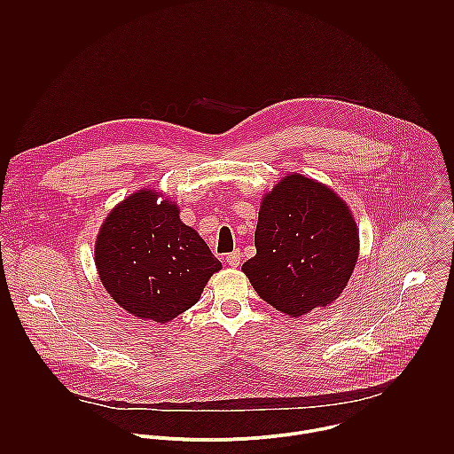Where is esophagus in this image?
<instances>
[{
	"label": "esophagus",
	"instance_id": "34e87169",
	"mask_svg": "<svg viewBox=\"0 0 454 454\" xmlns=\"http://www.w3.org/2000/svg\"><path fill=\"white\" fill-rule=\"evenodd\" d=\"M225 262L231 265V267H238L239 262H241V254L239 252H232L225 257Z\"/></svg>",
	"mask_w": 454,
	"mask_h": 454
}]
</instances>
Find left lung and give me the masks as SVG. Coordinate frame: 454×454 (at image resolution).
<instances>
[{"mask_svg":"<svg viewBox=\"0 0 454 454\" xmlns=\"http://www.w3.org/2000/svg\"><path fill=\"white\" fill-rule=\"evenodd\" d=\"M257 255L241 270L274 309L301 318L346 288L360 238L349 206L330 187L292 173L262 195Z\"/></svg>","mask_w":454,"mask_h":454,"instance_id":"obj_1","label":"left lung"}]
</instances>
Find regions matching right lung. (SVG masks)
<instances>
[{"label": "right lung", "mask_w": 454, "mask_h": 454, "mask_svg": "<svg viewBox=\"0 0 454 454\" xmlns=\"http://www.w3.org/2000/svg\"><path fill=\"white\" fill-rule=\"evenodd\" d=\"M94 262L121 308L162 325L192 308L207 279L222 269L204 239L180 220L178 204L153 189L130 194L108 213Z\"/></svg>", "instance_id": "1"}]
</instances>
